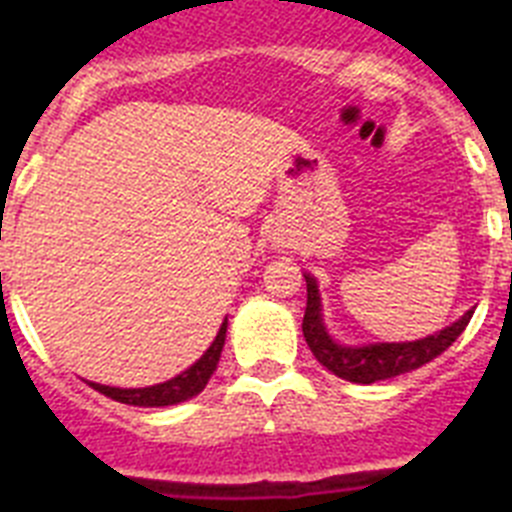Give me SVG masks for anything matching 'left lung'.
<instances>
[{
    "label": "left lung",
    "instance_id": "8db88e82",
    "mask_svg": "<svg viewBox=\"0 0 512 512\" xmlns=\"http://www.w3.org/2000/svg\"><path fill=\"white\" fill-rule=\"evenodd\" d=\"M307 282V307L305 318H302V333L310 346L312 356L320 364L333 372L336 377L346 379V382L356 384H372L382 382V379L400 377L405 372L420 369L423 364L441 356L456 338L461 336V330L467 328L472 320V312H464V318L451 323L449 328H443L441 333L420 341L408 343H372V346H341L328 336V330L323 325V315H320V295L318 284L310 274H305Z\"/></svg>",
    "mask_w": 512,
    "mask_h": 512
}]
</instances>
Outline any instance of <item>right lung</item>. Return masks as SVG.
<instances>
[{"mask_svg": "<svg viewBox=\"0 0 512 512\" xmlns=\"http://www.w3.org/2000/svg\"><path fill=\"white\" fill-rule=\"evenodd\" d=\"M225 330H228V320L220 325V333L215 336L212 346L202 354V359L194 361L187 372L169 379V382L143 387V390H120V387H107V384L94 382H89V387L102 392L104 397H112L115 402L138 405V408H164V405H176V402L189 400V397L200 395V392L205 390V384L210 382L212 372L217 369V361H220V354H223L225 346Z\"/></svg>", "mask_w": 512, "mask_h": 512, "instance_id": "right-lung-1", "label": "right lung"}]
</instances>
